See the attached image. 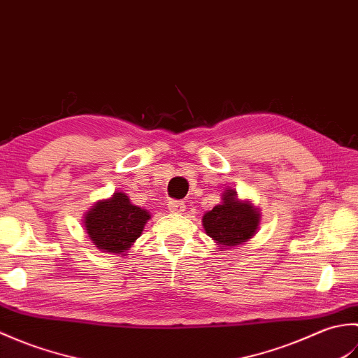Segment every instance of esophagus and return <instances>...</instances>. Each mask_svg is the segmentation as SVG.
Segmentation results:
<instances>
[{
    "instance_id": "1",
    "label": "esophagus",
    "mask_w": 358,
    "mask_h": 358,
    "mask_svg": "<svg viewBox=\"0 0 358 358\" xmlns=\"http://www.w3.org/2000/svg\"><path fill=\"white\" fill-rule=\"evenodd\" d=\"M167 208L171 209V212H175V214H181V212H185L186 204L181 200H171L169 204H167Z\"/></svg>"
}]
</instances>
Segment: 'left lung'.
<instances>
[{"label": "left lung", "instance_id": "1", "mask_svg": "<svg viewBox=\"0 0 358 358\" xmlns=\"http://www.w3.org/2000/svg\"><path fill=\"white\" fill-rule=\"evenodd\" d=\"M237 192L227 191L223 195V203L206 212L203 217V226L220 245L238 246L246 243L257 231L260 214L250 206V203H241L235 199Z\"/></svg>", "mask_w": 358, "mask_h": 358}]
</instances>
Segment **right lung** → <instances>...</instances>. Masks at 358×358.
<instances>
[{"mask_svg": "<svg viewBox=\"0 0 358 358\" xmlns=\"http://www.w3.org/2000/svg\"><path fill=\"white\" fill-rule=\"evenodd\" d=\"M149 218L146 210L131 204L126 194L115 192L87 212L85 226L98 249L121 254L140 237Z\"/></svg>", "mask_w": 358, "mask_h": 358, "instance_id": "1", "label": "right lung"}]
</instances>
